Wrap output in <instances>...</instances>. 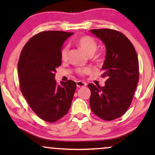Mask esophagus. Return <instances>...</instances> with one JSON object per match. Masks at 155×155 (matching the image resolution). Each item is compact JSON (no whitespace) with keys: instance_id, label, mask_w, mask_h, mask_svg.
<instances>
[{"instance_id":"34e87169","label":"esophagus","mask_w":155,"mask_h":155,"mask_svg":"<svg viewBox=\"0 0 155 155\" xmlns=\"http://www.w3.org/2000/svg\"><path fill=\"white\" fill-rule=\"evenodd\" d=\"M76 84H77V87H83L87 86L86 82L82 81H78Z\"/></svg>"}]
</instances>
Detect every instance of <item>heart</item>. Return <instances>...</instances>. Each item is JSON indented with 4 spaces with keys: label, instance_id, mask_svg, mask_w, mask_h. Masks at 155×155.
Returning <instances> with one entry per match:
<instances>
[{
    "label": "heart",
    "instance_id": "obj_1",
    "mask_svg": "<svg viewBox=\"0 0 155 155\" xmlns=\"http://www.w3.org/2000/svg\"><path fill=\"white\" fill-rule=\"evenodd\" d=\"M77 44L80 49L89 56H93L97 49V44L96 41L92 37H89V36H84V37L79 38L77 41ZM68 53V46H65L62 48L61 52V58L63 60L66 59ZM78 72L80 75L90 74L92 72V69L91 68H84L78 69Z\"/></svg>",
    "mask_w": 155,
    "mask_h": 155
}]
</instances>
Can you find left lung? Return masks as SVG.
Wrapping results in <instances>:
<instances>
[{
    "label": "left lung",
    "mask_w": 155,
    "mask_h": 155,
    "mask_svg": "<svg viewBox=\"0 0 155 155\" xmlns=\"http://www.w3.org/2000/svg\"><path fill=\"white\" fill-rule=\"evenodd\" d=\"M106 47L101 70L105 85L90 83V104L95 115L105 120L121 116L130 107L139 80V63L134 46L124 34L110 29H91Z\"/></svg>",
    "instance_id": "8db88e82"
}]
</instances>
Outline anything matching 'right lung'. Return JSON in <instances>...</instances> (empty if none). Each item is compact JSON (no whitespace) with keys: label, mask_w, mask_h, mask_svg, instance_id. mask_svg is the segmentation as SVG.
<instances>
[{"label":"right lung","mask_w":155,"mask_h":155,"mask_svg":"<svg viewBox=\"0 0 155 155\" xmlns=\"http://www.w3.org/2000/svg\"><path fill=\"white\" fill-rule=\"evenodd\" d=\"M73 32L46 31L27 41L18 65L21 92L33 111L47 122H56L71 107L76 83H56L55 73L61 65L63 44Z\"/></svg>","instance_id":"obj_1"}]
</instances>
